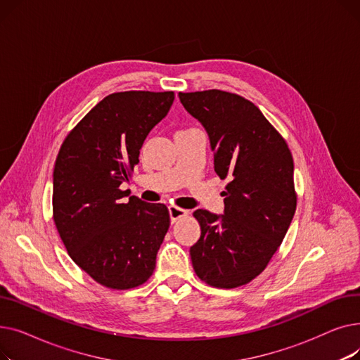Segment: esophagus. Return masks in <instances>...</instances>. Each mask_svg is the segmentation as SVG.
Segmentation results:
<instances>
[{
    "instance_id": "34e87169",
    "label": "esophagus",
    "mask_w": 360,
    "mask_h": 360,
    "mask_svg": "<svg viewBox=\"0 0 360 360\" xmlns=\"http://www.w3.org/2000/svg\"><path fill=\"white\" fill-rule=\"evenodd\" d=\"M169 216H170V221L175 223L176 220L188 216V212L184 210V209H179V207H175V205H170L169 207Z\"/></svg>"
}]
</instances>
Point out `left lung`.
I'll return each instance as SVG.
<instances>
[{
    "label": "left lung",
    "mask_w": 360,
    "mask_h": 360,
    "mask_svg": "<svg viewBox=\"0 0 360 360\" xmlns=\"http://www.w3.org/2000/svg\"><path fill=\"white\" fill-rule=\"evenodd\" d=\"M179 99L209 132L216 174L229 179L223 216L194 212L201 228L190 250L194 271L212 288L248 285L269 266L296 210L290 148L262 112L236 93L179 91Z\"/></svg>",
    "instance_id": "8db88e82"
}]
</instances>
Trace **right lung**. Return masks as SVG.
<instances>
[{
    "mask_svg": "<svg viewBox=\"0 0 360 360\" xmlns=\"http://www.w3.org/2000/svg\"><path fill=\"white\" fill-rule=\"evenodd\" d=\"M174 91L112 93L65 137L53 167L52 219L71 259L99 285L128 290L151 277L169 229L165 204L144 202L121 184L169 112Z\"/></svg>",
    "mask_w": 360,
    "mask_h": 360,
    "instance_id": "add662e5",
    "label": "right lung"
}]
</instances>
